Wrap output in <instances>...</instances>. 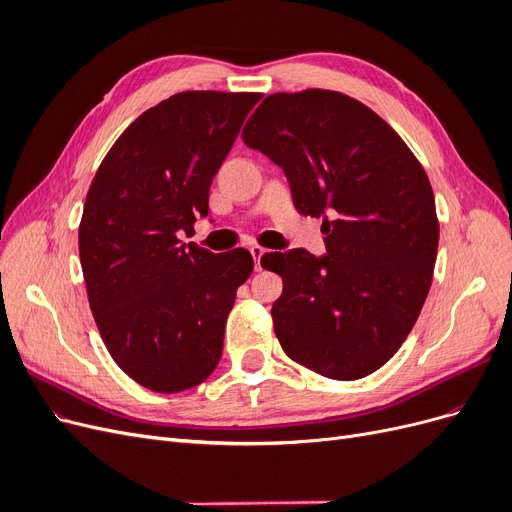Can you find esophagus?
Wrapping results in <instances>:
<instances>
[{
    "instance_id": "1",
    "label": "esophagus",
    "mask_w": 512,
    "mask_h": 512,
    "mask_svg": "<svg viewBox=\"0 0 512 512\" xmlns=\"http://www.w3.org/2000/svg\"><path fill=\"white\" fill-rule=\"evenodd\" d=\"M250 252H252V256H254V267H256V271H262V256L267 254V250H265V247H260V245H252Z\"/></svg>"
}]
</instances>
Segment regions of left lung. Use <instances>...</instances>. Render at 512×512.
I'll return each instance as SVG.
<instances>
[{
	"label": "left lung",
	"mask_w": 512,
	"mask_h": 512,
	"mask_svg": "<svg viewBox=\"0 0 512 512\" xmlns=\"http://www.w3.org/2000/svg\"><path fill=\"white\" fill-rule=\"evenodd\" d=\"M241 138L284 168L294 207L327 235L320 258L262 256L284 280L277 339L320 376H369L404 344L431 286L440 224L421 162L371 108L329 89L267 96Z\"/></svg>",
	"instance_id": "1"
}]
</instances>
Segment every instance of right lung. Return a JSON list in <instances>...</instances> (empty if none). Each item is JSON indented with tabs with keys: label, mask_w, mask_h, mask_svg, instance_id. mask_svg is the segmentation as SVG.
Masks as SVG:
<instances>
[{
	"label": "right lung",
	"mask_w": 512,
	"mask_h": 512,
	"mask_svg": "<svg viewBox=\"0 0 512 512\" xmlns=\"http://www.w3.org/2000/svg\"><path fill=\"white\" fill-rule=\"evenodd\" d=\"M260 94L183 91L123 130L89 185L79 254L91 314L113 361L141 386L179 393L218 367L252 254H213L190 235Z\"/></svg>",
	"instance_id": "1"
}]
</instances>
